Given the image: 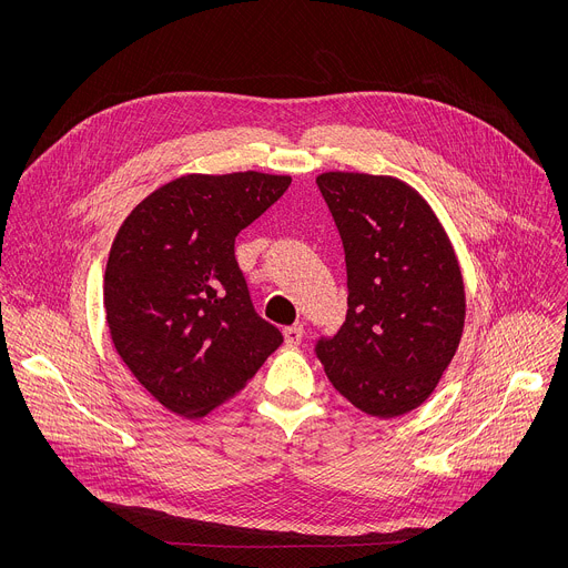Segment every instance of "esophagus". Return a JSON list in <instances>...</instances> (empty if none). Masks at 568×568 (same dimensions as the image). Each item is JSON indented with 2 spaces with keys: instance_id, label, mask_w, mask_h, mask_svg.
<instances>
[{
  "instance_id": "esophagus-1",
  "label": "esophagus",
  "mask_w": 568,
  "mask_h": 568,
  "mask_svg": "<svg viewBox=\"0 0 568 568\" xmlns=\"http://www.w3.org/2000/svg\"><path fill=\"white\" fill-rule=\"evenodd\" d=\"M283 337H285V344L287 346H298L301 339H303V326L301 323H294V326H287L283 331Z\"/></svg>"
}]
</instances>
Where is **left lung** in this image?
<instances>
[{
    "mask_svg": "<svg viewBox=\"0 0 568 568\" xmlns=\"http://www.w3.org/2000/svg\"><path fill=\"white\" fill-rule=\"evenodd\" d=\"M346 252L348 312L316 357L333 386L375 418L414 412L454 359L465 285L447 231L427 200L388 175L316 178Z\"/></svg>",
    "mask_w": 568,
    "mask_h": 568,
    "instance_id": "obj_1",
    "label": "left lung"
}]
</instances>
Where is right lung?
Returning a JSON list of instances; mask_svg holds the SVG:
<instances>
[{
    "label": "right lung",
    "instance_id": "1",
    "mask_svg": "<svg viewBox=\"0 0 568 568\" xmlns=\"http://www.w3.org/2000/svg\"><path fill=\"white\" fill-rule=\"evenodd\" d=\"M290 184L256 171L193 173L123 220L105 267L108 328L123 364L169 412L204 418L283 344L256 314L233 245Z\"/></svg>",
    "mask_w": 568,
    "mask_h": 568
}]
</instances>
